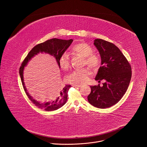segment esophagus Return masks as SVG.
Listing matches in <instances>:
<instances>
[{
    "instance_id": "obj_1",
    "label": "esophagus",
    "mask_w": 147,
    "mask_h": 147,
    "mask_svg": "<svg viewBox=\"0 0 147 147\" xmlns=\"http://www.w3.org/2000/svg\"><path fill=\"white\" fill-rule=\"evenodd\" d=\"M73 86H74V87H80L82 86L81 84H73Z\"/></svg>"
}]
</instances>
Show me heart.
I'll list each match as a JSON object with an SVG mask.
<instances>
[{
    "label": "heart",
    "instance_id": "heart-1",
    "mask_svg": "<svg viewBox=\"0 0 147 147\" xmlns=\"http://www.w3.org/2000/svg\"><path fill=\"white\" fill-rule=\"evenodd\" d=\"M72 52L84 58L85 62L88 67L92 69L97 68L100 64L99 58L93 53V49L84 43H78L71 48ZM59 65L61 69L66 70L70 65L69 55L67 53H63L59 60ZM89 70L87 69L73 71L67 77V82L70 83H84L88 80Z\"/></svg>",
    "mask_w": 147,
    "mask_h": 147
}]
</instances>
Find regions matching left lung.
Instances as JSON below:
<instances>
[{
  "instance_id": "8db88e82",
  "label": "left lung",
  "mask_w": 147,
  "mask_h": 147,
  "mask_svg": "<svg viewBox=\"0 0 147 147\" xmlns=\"http://www.w3.org/2000/svg\"><path fill=\"white\" fill-rule=\"evenodd\" d=\"M94 45L101 58V66L95 80L105 82L103 86H90L89 103L98 108H107L117 103L125 93L131 77V69L124 55L114 44L95 39Z\"/></svg>"
}]
</instances>
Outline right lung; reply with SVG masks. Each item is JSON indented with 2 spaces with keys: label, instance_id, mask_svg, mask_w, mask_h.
<instances>
[{
  "label": "right lung",
  "instance_id": "add662e5",
  "mask_svg": "<svg viewBox=\"0 0 147 147\" xmlns=\"http://www.w3.org/2000/svg\"><path fill=\"white\" fill-rule=\"evenodd\" d=\"M73 41V39L63 40L54 38L50 40H48L42 43L39 44L32 48V49L28 53L26 58L22 64V65L19 69V75L21 78L22 85L24 89V91L29 99L40 109H43L46 111H53L61 108L66 103L67 101L68 92L71 86L67 84L63 88L60 89H58L57 90V92L54 94L53 98L49 101L41 103L34 99L29 94L26 89V86H25V83L24 82L23 74L24 68L28 65L29 61L33 57H34L36 55H38L39 53H45L49 54L55 59V61L59 66V69H61V66L59 65V60L61 56L68 48Z\"/></svg>",
  "mask_w": 147,
  "mask_h": 147
}]
</instances>
